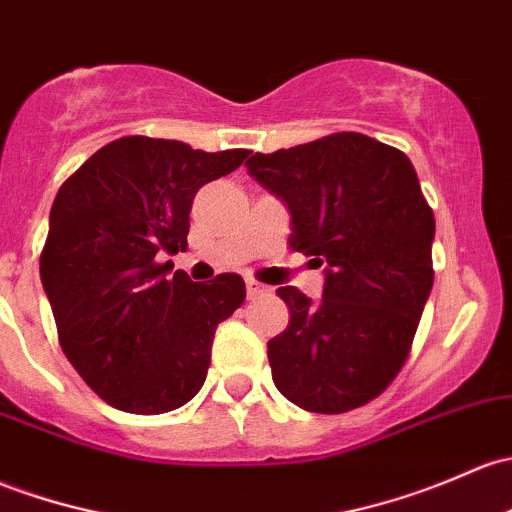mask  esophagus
I'll return each instance as SVG.
<instances>
[{
    "label": "esophagus",
    "mask_w": 512,
    "mask_h": 512,
    "mask_svg": "<svg viewBox=\"0 0 512 512\" xmlns=\"http://www.w3.org/2000/svg\"><path fill=\"white\" fill-rule=\"evenodd\" d=\"M267 294H270V287L255 282V279H247V299H260L267 297Z\"/></svg>",
    "instance_id": "1"
}]
</instances>
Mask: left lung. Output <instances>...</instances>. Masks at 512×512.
Returning <instances> with one entry per match:
<instances>
[{
    "label": "left lung",
    "mask_w": 512,
    "mask_h": 512,
    "mask_svg": "<svg viewBox=\"0 0 512 512\" xmlns=\"http://www.w3.org/2000/svg\"><path fill=\"white\" fill-rule=\"evenodd\" d=\"M292 215V250L326 265L324 297L279 287L289 326L267 343L272 380L306 412L368 405L410 355L434 284V213L400 149L336 132L247 159Z\"/></svg>",
    "instance_id": "left-lung-1"
}]
</instances>
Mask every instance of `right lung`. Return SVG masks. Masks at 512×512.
Returning a JSON list of instances; mask_svg holds the SVG:
<instances>
[{
	"mask_svg": "<svg viewBox=\"0 0 512 512\" xmlns=\"http://www.w3.org/2000/svg\"><path fill=\"white\" fill-rule=\"evenodd\" d=\"M247 149L201 152L176 139L122 137L58 188L41 282L58 341L107 405L164 414L206 383L215 326L245 301L240 274L191 282L161 257L186 250L193 196Z\"/></svg>",
	"mask_w": 512,
	"mask_h": 512,
	"instance_id": "obj_1",
	"label": "right lung"
}]
</instances>
